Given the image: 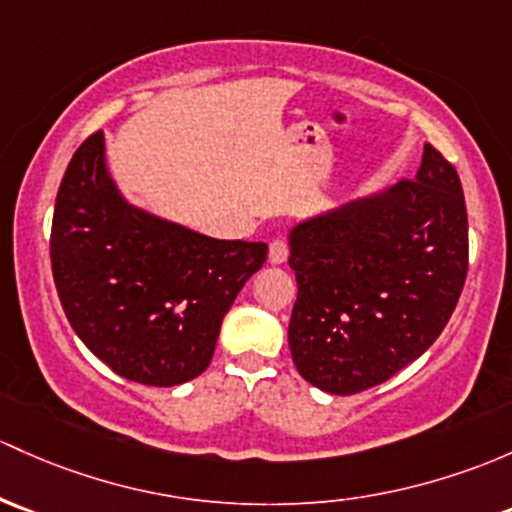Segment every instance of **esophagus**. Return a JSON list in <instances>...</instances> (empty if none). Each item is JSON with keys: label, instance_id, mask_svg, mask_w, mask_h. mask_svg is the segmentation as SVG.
<instances>
[{"label": "esophagus", "instance_id": "esophagus-1", "mask_svg": "<svg viewBox=\"0 0 512 512\" xmlns=\"http://www.w3.org/2000/svg\"><path fill=\"white\" fill-rule=\"evenodd\" d=\"M287 255H289V247L282 238L270 242V262H272V265H282V262L287 260Z\"/></svg>", "mask_w": 512, "mask_h": 512}]
</instances>
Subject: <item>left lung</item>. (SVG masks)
Returning <instances> with one entry per match:
<instances>
[{
  "label": "left lung",
  "mask_w": 512,
  "mask_h": 512,
  "mask_svg": "<svg viewBox=\"0 0 512 512\" xmlns=\"http://www.w3.org/2000/svg\"><path fill=\"white\" fill-rule=\"evenodd\" d=\"M289 351L306 383L355 395L417 360L456 309L469 270L459 174L424 144L414 179L294 225Z\"/></svg>",
  "instance_id": "obj_1"
}]
</instances>
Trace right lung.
Listing matches in <instances>:
<instances>
[{
    "mask_svg": "<svg viewBox=\"0 0 512 512\" xmlns=\"http://www.w3.org/2000/svg\"><path fill=\"white\" fill-rule=\"evenodd\" d=\"M265 260V242L215 240L127 203L102 132L73 154L53 211V282L80 341L122 378L152 387L198 378Z\"/></svg>",
    "mask_w": 512,
    "mask_h": 512,
    "instance_id": "add662e5",
    "label": "right lung"
}]
</instances>
